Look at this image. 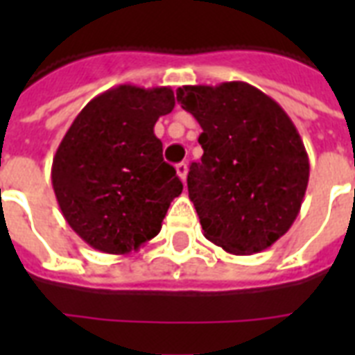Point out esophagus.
Returning <instances> with one entry per match:
<instances>
[{
	"mask_svg": "<svg viewBox=\"0 0 355 355\" xmlns=\"http://www.w3.org/2000/svg\"><path fill=\"white\" fill-rule=\"evenodd\" d=\"M177 175L180 177V180H182V182H186V177H188V164L180 162V164L177 166Z\"/></svg>",
	"mask_w": 355,
	"mask_h": 355,
	"instance_id": "34e87169",
	"label": "esophagus"
}]
</instances>
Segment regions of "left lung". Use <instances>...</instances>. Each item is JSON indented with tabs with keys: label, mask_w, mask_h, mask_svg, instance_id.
<instances>
[{
	"label": "left lung",
	"mask_w": 355,
	"mask_h": 355,
	"mask_svg": "<svg viewBox=\"0 0 355 355\" xmlns=\"http://www.w3.org/2000/svg\"><path fill=\"white\" fill-rule=\"evenodd\" d=\"M177 101L202 128L188 191L205 237L237 256L269 248L297 219L309 180L291 118L241 80L184 86Z\"/></svg>",
	"instance_id": "left-lung-1"
}]
</instances>
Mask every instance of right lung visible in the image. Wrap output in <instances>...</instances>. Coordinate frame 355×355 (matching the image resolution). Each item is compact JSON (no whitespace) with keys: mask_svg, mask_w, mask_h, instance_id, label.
Instances as JSON below:
<instances>
[{"mask_svg":"<svg viewBox=\"0 0 355 355\" xmlns=\"http://www.w3.org/2000/svg\"><path fill=\"white\" fill-rule=\"evenodd\" d=\"M175 108L171 88L119 85L73 119L53 158L64 219L107 254H128L160 232L182 182L164 162L155 123Z\"/></svg>","mask_w":355,"mask_h":355,"instance_id":"right-lung-1","label":"right lung"}]
</instances>
